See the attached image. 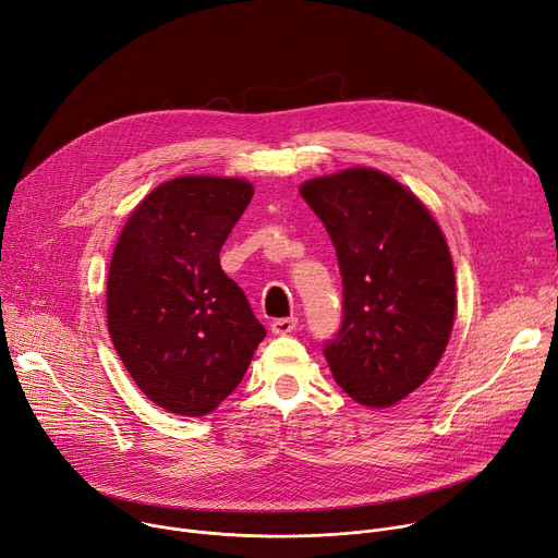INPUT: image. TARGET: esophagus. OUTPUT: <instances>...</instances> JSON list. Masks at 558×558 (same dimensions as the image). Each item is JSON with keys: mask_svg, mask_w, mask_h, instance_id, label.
I'll use <instances>...</instances> for the list:
<instances>
[{"mask_svg": "<svg viewBox=\"0 0 558 558\" xmlns=\"http://www.w3.org/2000/svg\"><path fill=\"white\" fill-rule=\"evenodd\" d=\"M295 325H299V320L295 318H278L271 323V331L278 333V337H287V333H291L295 329Z\"/></svg>", "mask_w": 558, "mask_h": 558, "instance_id": "obj_1", "label": "esophagus"}]
</instances>
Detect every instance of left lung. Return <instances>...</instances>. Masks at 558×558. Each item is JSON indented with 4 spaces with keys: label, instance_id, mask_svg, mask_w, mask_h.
<instances>
[{
    "label": "left lung",
    "instance_id": "8db88e82",
    "mask_svg": "<svg viewBox=\"0 0 558 558\" xmlns=\"http://www.w3.org/2000/svg\"><path fill=\"white\" fill-rule=\"evenodd\" d=\"M301 195L343 276V323L323 350L333 381L367 408L395 405L430 377L451 337L447 240L411 191L373 168L310 179Z\"/></svg>",
    "mask_w": 558,
    "mask_h": 558
}]
</instances>
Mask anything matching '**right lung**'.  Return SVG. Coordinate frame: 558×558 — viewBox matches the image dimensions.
<instances>
[{
    "label": "right lung",
    "mask_w": 558,
    "mask_h": 558,
    "mask_svg": "<svg viewBox=\"0 0 558 558\" xmlns=\"http://www.w3.org/2000/svg\"><path fill=\"white\" fill-rule=\"evenodd\" d=\"M253 197L229 177H177L130 215L107 276V327L143 395L202 417L242 381L267 329L219 267Z\"/></svg>",
    "instance_id": "add662e5"
}]
</instances>
